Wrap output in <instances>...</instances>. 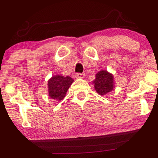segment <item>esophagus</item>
Wrapping results in <instances>:
<instances>
[{
  "instance_id": "34e87169",
  "label": "esophagus",
  "mask_w": 158,
  "mask_h": 158,
  "mask_svg": "<svg viewBox=\"0 0 158 158\" xmlns=\"http://www.w3.org/2000/svg\"><path fill=\"white\" fill-rule=\"evenodd\" d=\"M76 78H83L85 77V73H77L75 75Z\"/></svg>"
}]
</instances>
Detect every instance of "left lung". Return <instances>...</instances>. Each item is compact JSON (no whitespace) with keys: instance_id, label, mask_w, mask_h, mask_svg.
I'll return each mask as SVG.
<instances>
[{"instance_id":"obj_1","label":"left lung","mask_w":158,"mask_h":158,"mask_svg":"<svg viewBox=\"0 0 158 158\" xmlns=\"http://www.w3.org/2000/svg\"><path fill=\"white\" fill-rule=\"evenodd\" d=\"M112 74L106 70H101L96 74V78L93 83L94 89L101 95H104L114 89V79Z\"/></svg>"}]
</instances>
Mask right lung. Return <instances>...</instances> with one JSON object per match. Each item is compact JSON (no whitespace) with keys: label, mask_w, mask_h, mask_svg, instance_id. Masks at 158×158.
<instances>
[{"label":"right lung","mask_w":158,"mask_h":158,"mask_svg":"<svg viewBox=\"0 0 158 158\" xmlns=\"http://www.w3.org/2000/svg\"><path fill=\"white\" fill-rule=\"evenodd\" d=\"M73 79L69 76H55L48 81V92L51 98L57 101L63 100Z\"/></svg>","instance_id":"1"}]
</instances>
